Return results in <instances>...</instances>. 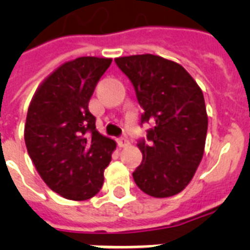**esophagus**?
<instances>
[{
    "label": "esophagus",
    "instance_id": "1",
    "mask_svg": "<svg viewBox=\"0 0 250 250\" xmlns=\"http://www.w3.org/2000/svg\"><path fill=\"white\" fill-rule=\"evenodd\" d=\"M118 145H119V148H125V146H128L129 141L127 137H122L118 140Z\"/></svg>",
    "mask_w": 250,
    "mask_h": 250
}]
</instances>
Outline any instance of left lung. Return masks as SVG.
<instances>
[{"label":"left lung","mask_w":250,"mask_h":250,"mask_svg":"<svg viewBox=\"0 0 250 250\" xmlns=\"http://www.w3.org/2000/svg\"><path fill=\"white\" fill-rule=\"evenodd\" d=\"M131 80L144 110L141 125L150 123L146 141L137 146L143 162L133 180L152 197H170L186 188L201 162L208 114L201 88L174 61L153 54L115 58Z\"/></svg>","instance_id":"obj_1"}]
</instances>
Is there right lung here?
Listing matches in <instances>:
<instances>
[{
  "instance_id": "right-lung-1",
  "label": "right lung",
  "mask_w": 250,
  "mask_h": 250,
  "mask_svg": "<svg viewBox=\"0 0 250 250\" xmlns=\"http://www.w3.org/2000/svg\"><path fill=\"white\" fill-rule=\"evenodd\" d=\"M111 58L80 57L53 71L37 88L24 125L28 154L45 184L74 201L93 197L117 148L96 128L88 104Z\"/></svg>"
}]
</instances>
